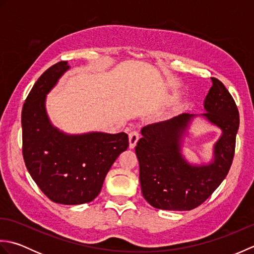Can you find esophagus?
Returning <instances> with one entry per match:
<instances>
[{"mask_svg":"<svg viewBox=\"0 0 254 254\" xmlns=\"http://www.w3.org/2000/svg\"><path fill=\"white\" fill-rule=\"evenodd\" d=\"M139 138V133L137 131H132L128 134V147L134 148Z\"/></svg>","mask_w":254,"mask_h":254,"instance_id":"1","label":"esophagus"}]
</instances>
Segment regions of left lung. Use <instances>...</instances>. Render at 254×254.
<instances>
[{
  "label": "left lung",
  "mask_w": 254,
  "mask_h": 254,
  "mask_svg": "<svg viewBox=\"0 0 254 254\" xmlns=\"http://www.w3.org/2000/svg\"><path fill=\"white\" fill-rule=\"evenodd\" d=\"M205 97L202 115H182L149 124L141 130L135 153L144 198L155 208L190 210L212 195L227 176L233 163L239 111L224 84L215 77ZM203 116L221 128L208 164L192 165L182 155L183 139L191 120Z\"/></svg>",
  "instance_id": "obj_1"
}]
</instances>
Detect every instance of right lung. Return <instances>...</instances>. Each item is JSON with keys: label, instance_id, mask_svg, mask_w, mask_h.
Listing matches in <instances>:
<instances>
[{"label": "right lung", "instance_id": "right-lung-1", "mask_svg": "<svg viewBox=\"0 0 254 254\" xmlns=\"http://www.w3.org/2000/svg\"><path fill=\"white\" fill-rule=\"evenodd\" d=\"M69 68L66 61L38 78L21 111L23 156L27 170L51 201L64 205L91 202L100 193L112 164L128 147L127 134H67L53 127L47 95Z\"/></svg>", "mask_w": 254, "mask_h": 254}]
</instances>
